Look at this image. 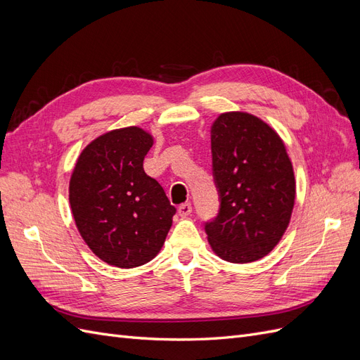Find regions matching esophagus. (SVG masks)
Returning a JSON list of instances; mask_svg holds the SVG:
<instances>
[{
  "label": "esophagus",
  "mask_w": 360,
  "mask_h": 360,
  "mask_svg": "<svg viewBox=\"0 0 360 360\" xmlns=\"http://www.w3.org/2000/svg\"><path fill=\"white\" fill-rule=\"evenodd\" d=\"M192 213V205H191V202H184V204H181L180 207H179V214L181 216V217H186V216H189Z\"/></svg>",
  "instance_id": "esophagus-1"
}]
</instances>
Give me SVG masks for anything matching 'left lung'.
I'll use <instances>...</instances> for the list:
<instances>
[{
	"instance_id": "obj_1",
	"label": "left lung",
	"mask_w": 360,
	"mask_h": 360,
	"mask_svg": "<svg viewBox=\"0 0 360 360\" xmlns=\"http://www.w3.org/2000/svg\"><path fill=\"white\" fill-rule=\"evenodd\" d=\"M210 139L221 210L205 224L207 238L228 263H254L274 250L290 225L292 163L276 130L245 111L217 115Z\"/></svg>"
}]
</instances>
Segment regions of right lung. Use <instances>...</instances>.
Returning <instances> with one entry per match:
<instances>
[{"instance_id":"1","label":"right lung","mask_w":360,"mask_h":360,"mask_svg":"<svg viewBox=\"0 0 360 360\" xmlns=\"http://www.w3.org/2000/svg\"><path fill=\"white\" fill-rule=\"evenodd\" d=\"M155 138L138 126L93 139L76 160L69 202L76 228L93 254L110 266L134 269L165 243L176 207L143 162Z\"/></svg>"}]
</instances>
